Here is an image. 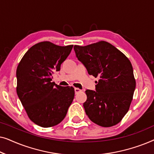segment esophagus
<instances>
[{
	"label": "esophagus",
	"mask_w": 154,
	"mask_h": 154,
	"mask_svg": "<svg viewBox=\"0 0 154 154\" xmlns=\"http://www.w3.org/2000/svg\"><path fill=\"white\" fill-rule=\"evenodd\" d=\"M74 91H75V94H78V93H79V92H81V90H80L79 88H74Z\"/></svg>",
	"instance_id": "34e87169"
}]
</instances>
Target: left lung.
<instances>
[{"instance_id":"1","label":"left lung","mask_w":154,"mask_h":154,"mask_svg":"<svg viewBox=\"0 0 154 154\" xmlns=\"http://www.w3.org/2000/svg\"><path fill=\"white\" fill-rule=\"evenodd\" d=\"M75 56L90 75L99 77L95 91L86 90L83 103L88 118L102 127H111L129 110L136 82L130 60L105 41L87 46L74 45Z\"/></svg>"}]
</instances>
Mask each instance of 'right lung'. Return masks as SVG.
<instances>
[{"label":"right lung","mask_w":154,"mask_h":154,"mask_svg":"<svg viewBox=\"0 0 154 154\" xmlns=\"http://www.w3.org/2000/svg\"><path fill=\"white\" fill-rule=\"evenodd\" d=\"M72 48L41 42L32 46L18 65L17 93L29 119L41 127L60 123L74 98L73 87L51 82L53 73L60 71Z\"/></svg>","instance_id":"right-lung-1"}]
</instances>
